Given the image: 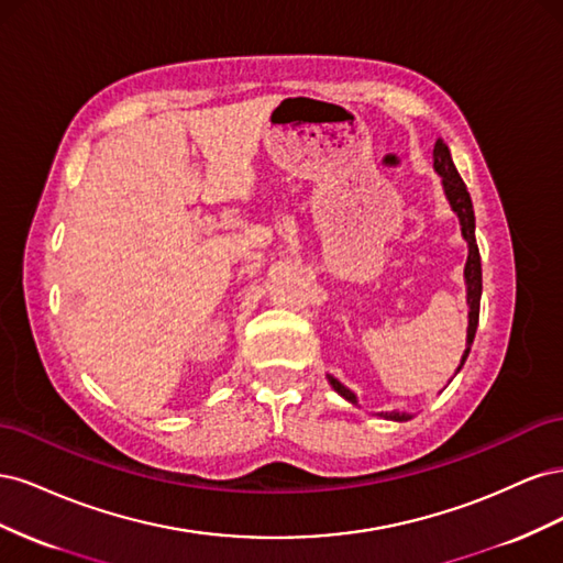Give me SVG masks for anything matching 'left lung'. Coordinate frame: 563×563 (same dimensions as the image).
<instances>
[{"label":"left lung","mask_w":563,"mask_h":563,"mask_svg":"<svg viewBox=\"0 0 563 563\" xmlns=\"http://www.w3.org/2000/svg\"><path fill=\"white\" fill-rule=\"evenodd\" d=\"M434 172L439 174L441 178V187H444V195L451 203V211L457 216L460 220V232H463V240L467 242V263H465V288H467V345H465V352H463V360H460V366L457 371L463 368L467 354L472 350V343H474V333H476V323H479V305H482V255H479V246H476V236H474V209H472V199H470V192L467 187L463 183V178H460L457 168L451 159V150L449 145L437 139L434 143ZM455 371V373H457ZM331 387L338 391L340 397L347 399L350 404H360L356 401V395L345 387L343 383H340L338 378L333 376H327ZM380 418H387V420H395V422H404V420H411L413 416L411 413H404V411H391V413H380Z\"/></svg>","instance_id":"obj_1"}]
</instances>
